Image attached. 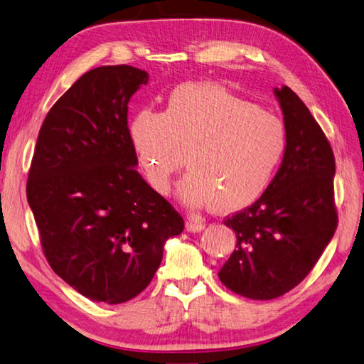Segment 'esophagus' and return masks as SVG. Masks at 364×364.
Masks as SVG:
<instances>
[{"label":"esophagus","instance_id":"esophagus-1","mask_svg":"<svg viewBox=\"0 0 364 364\" xmlns=\"http://www.w3.org/2000/svg\"><path fill=\"white\" fill-rule=\"evenodd\" d=\"M204 223L200 220H195V218H188L187 222H185V228L190 232H198V231H203L204 230Z\"/></svg>","mask_w":364,"mask_h":364}]
</instances>
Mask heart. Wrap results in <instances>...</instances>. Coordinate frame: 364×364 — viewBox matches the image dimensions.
Wrapping results in <instances>:
<instances>
[{
	"mask_svg": "<svg viewBox=\"0 0 364 364\" xmlns=\"http://www.w3.org/2000/svg\"><path fill=\"white\" fill-rule=\"evenodd\" d=\"M132 138L144 176L168 195L173 177L190 171L177 195L190 208L241 210L269 187L287 152L284 122L215 82H190L169 95L160 114L134 119Z\"/></svg>",
	"mask_w": 364,
	"mask_h": 364,
	"instance_id": "1",
	"label": "heart"
}]
</instances>
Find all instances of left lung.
Masks as SVG:
<instances>
[{
    "instance_id": "1",
    "label": "left lung",
    "mask_w": 364,
    "mask_h": 364,
    "mask_svg": "<svg viewBox=\"0 0 364 364\" xmlns=\"http://www.w3.org/2000/svg\"><path fill=\"white\" fill-rule=\"evenodd\" d=\"M274 95L284 112L287 152L264 193L225 218L237 242L218 272L226 289L262 301L303 282L338 228L330 141L291 88Z\"/></svg>"
}]
</instances>
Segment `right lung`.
Listing matches in <instances>:
<instances>
[{"instance_id": "right-lung-1", "label": "right lung", "mask_w": 364, "mask_h": 364, "mask_svg": "<svg viewBox=\"0 0 364 364\" xmlns=\"http://www.w3.org/2000/svg\"><path fill=\"white\" fill-rule=\"evenodd\" d=\"M138 68L85 73L47 112L26 198L55 274L82 296L120 304L146 289L183 218L136 169L128 101Z\"/></svg>"}]
</instances>
